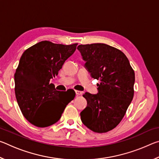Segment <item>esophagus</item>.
I'll list each match as a JSON object with an SVG mask.
<instances>
[{
  "mask_svg": "<svg viewBox=\"0 0 159 159\" xmlns=\"http://www.w3.org/2000/svg\"><path fill=\"white\" fill-rule=\"evenodd\" d=\"M75 92H76V95H81L83 94V92H81V91H80V90H76Z\"/></svg>",
  "mask_w": 159,
  "mask_h": 159,
  "instance_id": "1",
  "label": "esophagus"
}]
</instances>
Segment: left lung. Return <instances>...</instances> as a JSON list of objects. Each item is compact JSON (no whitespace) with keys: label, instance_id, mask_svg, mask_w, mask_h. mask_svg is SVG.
<instances>
[{"label":"left lung","instance_id":"8db88e82","mask_svg":"<svg viewBox=\"0 0 159 159\" xmlns=\"http://www.w3.org/2000/svg\"><path fill=\"white\" fill-rule=\"evenodd\" d=\"M85 67L98 83V93L83 95L87 107L80 112L86 127L107 133L118 125L133 100L134 72L121 51L104 43L79 45Z\"/></svg>","mask_w":159,"mask_h":159}]
</instances>
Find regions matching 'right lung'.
<instances>
[{
    "instance_id": "add662e5",
    "label": "right lung",
    "mask_w": 159,
    "mask_h": 159,
    "mask_svg": "<svg viewBox=\"0 0 159 159\" xmlns=\"http://www.w3.org/2000/svg\"><path fill=\"white\" fill-rule=\"evenodd\" d=\"M77 45L44 41L28 48L21 55L15 74V96L21 113L31 124L45 128L57 122L74 99V90L58 91L50 80L57 76Z\"/></svg>"
}]
</instances>
